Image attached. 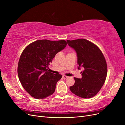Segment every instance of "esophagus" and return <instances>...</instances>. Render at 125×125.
<instances>
[{
	"instance_id": "obj_1",
	"label": "esophagus",
	"mask_w": 125,
	"mask_h": 125,
	"mask_svg": "<svg viewBox=\"0 0 125 125\" xmlns=\"http://www.w3.org/2000/svg\"><path fill=\"white\" fill-rule=\"evenodd\" d=\"M62 78L63 79H67L68 78L67 76H66V75H62Z\"/></svg>"
}]
</instances>
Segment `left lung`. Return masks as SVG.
Returning a JSON list of instances; mask_svg holds the SVG:
<instances>
[{
	"mask_svg": "<svg viewBox=\"0 0 125 125\" xmlns=\"http://www.w3.org/2000/svg\"><path fill=\"white\" fill-rule=\"evenodd\" d=\"M69 46L76 52L78 69L84 68L82 78H74L70 90L75 95L89 99L96 95L107 76V66L104 56L96 45L84 39L67 40Z\"/></svg>",
	"mask_w": 125,
	"mask_h": 125,
	"instance_id": "8db88e82",
	"label": "left lung"
}]
</instances>
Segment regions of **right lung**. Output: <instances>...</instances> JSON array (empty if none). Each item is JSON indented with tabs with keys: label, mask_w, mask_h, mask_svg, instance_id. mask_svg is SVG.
<instances>
[{
	"label": "right lung",
	"mask_w": 125,
	"mask_h": 125,
	"mask_svg": "<svg viewBox=\"0 0 125 125\" xmlns=\"http://www.w3.org/2000/svg\"><path fill=\"white\" fill-rule=\"evenodd\" d=\"M65 40H37L22 52L18 62V74L23 88L30 95L42 99L53 94L61 74L47 71L56 54L65 48Z\"/></svg>",
	"instance_id": "1"
}]
</instances>
